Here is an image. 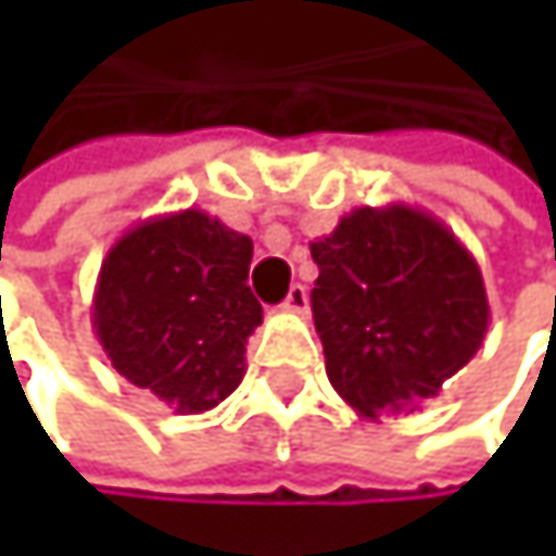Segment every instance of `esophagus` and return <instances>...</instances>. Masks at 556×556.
I'll return each mask as SVG.
<instances>
[{
    "label": "esophagus",
    "mask_w": 556,
    "mask_h": 556,
    "mask_svg": "<svg viewBox=\"0 0 556 556\" xmlns=\"http://www.w3.org/2000/svg\"><path fill=\"white\" fill-rule=\"evenodd\" d=\"M308 308V289L302 282H292L289 292H286V302H282V312H292V315H305Z\"/></svg>",
    "instance_id": "1"
}]
</instances>
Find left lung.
Returning <instances> with one entry per match:
<instances>
[{"instance_id":"8db88e82","label":"left lung","mask_w":556,"mask_h":556,"mask_svg":"<svg viewBox=\"0 0 556 556\" xmlns=\"http://www.w3.org/2000/svg\"><path fill=\"white\" fill-rule=\"evenodd\" d=\"M308 248L325 370L357 415L415 412L483 348V274L441 218L405 202L361 205Z\"/></svg>"}]
</instances>
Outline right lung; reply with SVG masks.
Instances as JSON below:
<instances>
[{
  "mask_svg": "<svg viewBox=\"0 0 556 556\" xmlns=\"http://www.w3.org/2000/svg\"><path fill=\"white\" fill-rule=\"evenodd\" d=\"M254 241L202 208L154 215L105 254L92 331L112 367L176 415H199L244 380V351L264 308L254 299Z\"/></svg>",
  "mask_w": 556,
  "mask_h": 556,
  "instance_id": "1",
  "label": "right lung"
}]
</instances>
